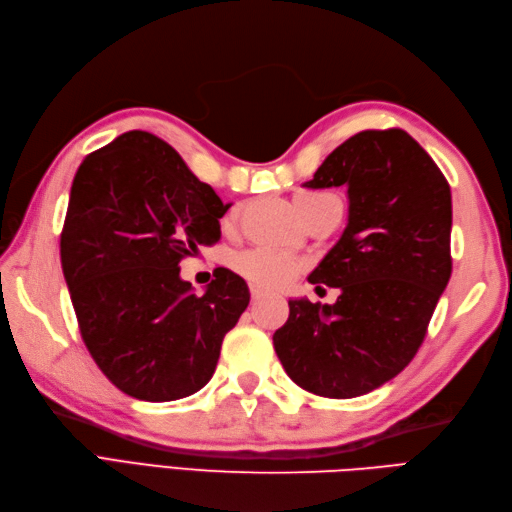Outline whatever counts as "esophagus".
I'll use <instances>...</instances> for the list:
<instances>
[{
    "mask_svg": "<svg viewBox=\"0 0 512 512\" xmlns=\"http://www.w3.org/2000/svg\"><path fill=\"white\" fill-rule=\"evenodd\" d=\"M262 297H265V292H262V290L256 288V286H252V301L256 303V301H260Z\"/></svg>",
    "mask_w": 512,
    "mask_h": 512,
    "instance_id": "obj_1",
    "label": "esophagus"
}]
</instances>
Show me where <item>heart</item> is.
Returning <instances> with one entry per match:
<instances>
[{
    "label": "heart",
    "mask_w": 512,
    "mask_h": 512,
    "mask_svg": "<svg viewBox=\"0 0 512 512\" xmlns=\"http://www.w3.org/2000/svg\"><path fill=\"white\" fill-rule=\"evenodd\" d=\"M327 198L331 196L320 192H299L294 196V207H297L299 215L305 220ZM235 267L256 288L273 290L288 286L299 275L301 262L284 252L269 250V247H254V250H247L237 256Z\"/></svg>",
    "instance_id": "heart-1"
}]
</instances>
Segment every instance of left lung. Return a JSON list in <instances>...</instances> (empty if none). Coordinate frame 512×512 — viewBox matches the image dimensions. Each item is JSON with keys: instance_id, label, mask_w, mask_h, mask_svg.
Returning a JSON list of instances; mask_svg holds the SVG:
<instances>
[{"instance_id": "left-lung-1", "label": "left lung", "mask_w": 512, "mask_h": 512, "mask_svg": "<svg viewBox=\"0 0 512 512\" xmlns=\"http://www.w3.org/2000/svg\"><path fill=\"white\" fill-rule=\"evenodd\" d=\"M305 185L348 188V224L309 273L342 294L333 305L288 301L273 346L301 389L359 397L395 378L423 344L453 271L451 188L399 128L350 136Z\"/></svg>"}]
</instances>
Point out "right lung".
Segmentation results:
<instances>
[{"instance_id":"1","label":"right lung","mask_w":512,"mask_h":512,"mask_svg":"<svg viewBox=\"0 0 512 512\" xmlns=\"http://www.w3.org/2000/svg\"><path fill=\"white\" fill-rule=\"evenodd\" d=\"M228 207L173 147L141 130L76 170L61 269L89 354L126 395L175 401L211 380L250 290L220 267L198 297L179 262L220 241Z\"/></svg>"}]
</instances>
